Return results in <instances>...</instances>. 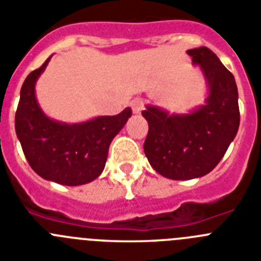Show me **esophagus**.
<instances>
[{
	"label": "esophagus",
	"instance_id": "34e87169",
	"mask_svg": "<svg viewBox=\"0 0 261 261\" xmlns=\"http://www.w3.org/2000/svg\"><path fill=\"white\" fill-rule=\"evenodd\" d=\"M130 107H132L133 114H140V112L144 110V100L140 98H136L135 100H132V103H130Z\"/></svg>",
	"mask_w": 261,
	"mask_h": 261
}]
</instances>
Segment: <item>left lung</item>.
I'll list each match as a JSON object with an SVG mask.
<instances>
[{
	"mask_svg": "<svg viewBox=\"0 0 261 261\" xmlns=\"http://www.w3.org/2000/svg\"><path fill=\"white\" fill-rule=\"evenodd\" d=\"M206 82L204 105L186 114H170L147 105L144 151L151 167L172 180L201 177L216 167L239 128L238 89L234 75L206 47L188 49Z\"/></svg>",
	"mask_w": 261,
	"mask_h": 261,
	"instance_id": "left-lung-1",
	"label": "left lung"
}]
</instances>
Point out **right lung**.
<instances>
[{"mask_svg": "<svg viewBox=\"0 0 261 261\" xmlns=\"http://www.w3.org/2000/svg\"><path fill=\"white\" fill-rule=\"evenodd\" d=\"M50 57L23 82L15 132L24 156L39 176L62 186H82L102 174L111 142L132 116V110L126 107L115 116H96L82 123L50 119L35 94L36 81Z\"/></svg>", "mask_w": 261, "mask_h": 261, "instance_id": "add662e5", "label": "right lung"}]
</instances>
